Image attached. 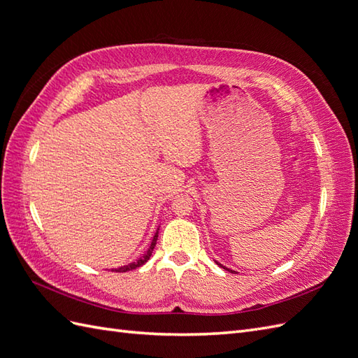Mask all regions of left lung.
I'll return each mask as SVG.
<instances>
[{"mask_svg": "<svg viewBox=\"0 0 358 358\" xmlns=\"http://www.w3.org/2000/svg\"><path fill=\"white\" fill-rule=\"evenodd\" d=\"M218 264H220V263H218ZM220 266H221V264H220ZM222 267H224V266H222ZM224 268H225V270H229V272H231V273H234L233 270H230V268H227V267H224Z\"/></svg>", "mask_w": 358, "mask_h": 358, "instance_id": "left-lung-1", "label": "left lung"}]
</instances>
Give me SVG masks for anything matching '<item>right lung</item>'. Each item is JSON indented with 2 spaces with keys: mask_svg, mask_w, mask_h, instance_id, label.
<instances>
[{
  "mask_svg": "<svg viewBox=\"0 0 358 358\" xmlns=\"http://www.w3.org/2000/svg\"><path fill=\"white\" fill-rule=\"evenodd\" d=\"M159 230V229H158ZM158 230H157V233H155V236H154V239H152V243H150V246H149V249L148 251L140 257L138 259H136V262H133V263H129L128 266H122V267H119V268H113L115 272H128V270H134V268H137V267H140V266H143L148 259L150 258V255H152V251H154V248H155V245H157V239H158ZM112 270V272H113Z\"/></svg>",
  "mask_w": 358,
  "mask_h": 358,
  "instance_id": "1",
  "label": "right lung"
}]
</instances>
